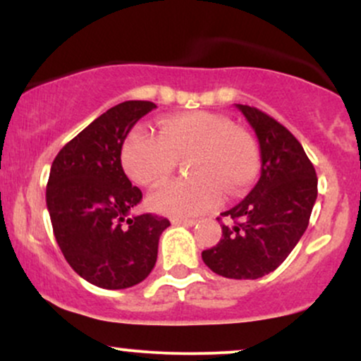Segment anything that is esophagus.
<instances>
[{
  "instance_id": "esophagus-1",
  "label": "esophagus",
  "mask_w": 361,
  "mask_h": 361,
  "mask_svg": "<svg viewBox=\"0 0 361 361\" xmlns=\"http://www.w3.org/2000/svg\"><path fill=\"white\" fill-rule=\"evenodd\" d=\"M171 224H173V226H195V224H197V221H195V219L175 217V219H171Z\"/></svg>"
}]
</instances>
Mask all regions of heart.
Masks as SVG:
<instances>
[{
  "label": "heart",
  "mask_w": 361,
  "mask_h": 361,
  "mask_svg": "<svg viewBox=\"0 0 361 361\" xmlns=\"http://www.w3.org/2000/svg\"><path fill=\"white\" fill-rule=\"evenodd\" d=\"M186 161L192 180L173 181L149 197L157 214L188 217L221 202L222 186L231 195L246 190L259 169V154L246 130L210 111H190L159 120V137L144 127L128 132L122 166L134 183L147 188L164 183L176 159Z\"/></svg>",
  "instance_id": "1"
}]
</instances>
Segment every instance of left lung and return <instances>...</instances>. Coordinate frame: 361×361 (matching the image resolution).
Wrapping results in <instances>:
<instances>
[{"mask_svg":"<svg viewBox=\"0 0 361 361\" xmlns=\"http://www.w3.org/2000/svg\"><path fill=\"white\" fill-rule=\"evenodd\" d=\"M235 109L258 137L261 176L244 200L221 214L233 222L222 224L221 241L202 259L226 279L256 280L276 270L307 229L317 176L304 147L281 123L255 106Z\"/></svg>","mask_w":361,"mask_h":361,"instance_id":"1","label":"left lung"}]
</instances>
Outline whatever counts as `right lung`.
Segmentation results:
<instances>
[{"instance_id":"right-lung-1","label":"right lung","mask_w":361,"mask_h":361,"mask_svg":"<svg viewBox=\"0 0 361 361\" xmlns=\"http://www.w3.org/2000/svg\"><path fill=\"white\" fill-rule=\"evenodd\" d=\"M152 102L111 106L61 149L47 181V210L66 261L81 279L106 290L134 287L154 268L164 217L130 215L142 200L122 168L130 128Z\"/></svg>"}]
</instances>
